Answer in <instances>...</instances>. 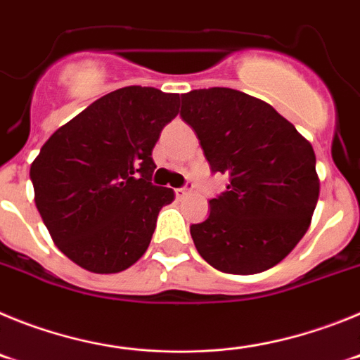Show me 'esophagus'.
Here are the masks:
<instances>
[{"mask_svg": "<svg viewBox=\"0 0 360 360\" xmlns=\"http://www.w3.org/2000/svg\"><path fill=\"white\" fill-rule=\"evenodd\" d=\"M191 189H193V184L187 182L184 187H176V189H174V195H176V198H184Z\"/></svg>", "mask_w": 360, "mask_h": 360, "instance_id": "obj_1", "label": "esophagus"}]
</instances>
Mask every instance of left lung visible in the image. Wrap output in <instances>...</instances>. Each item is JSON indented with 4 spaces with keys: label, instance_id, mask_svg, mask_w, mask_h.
Returning <instances> with one entry per match:
<instances>
[{
    "label": "left lung",
    "instance_id": "8db88e82",
    "mask_svg": "<svg viewBox=\"0 0 360 360\" xmlns=\"http://www.w3.org/2000/svg\"><path fill=\"white\" fill-rule=\"evenodd\" d=\"M180 117L198 136L211 173L229 176L191 225L216 270L249 276L278 265L308 231L319 198L316 153L270 104L231 88L182 95Z\"/></svg>",
    "mask_w": 360,
    "mask_h": 360
}]
</instances>
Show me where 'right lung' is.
Returning a JSON list of instances; mask_svg holds the SVG:
<instances>
[{"mask_svg":"<svg viewBox=\"0 0 360 360\" xmlns=\"http://www.w3.org/2000/svg\"><path fill=\"white\" fill-rule=\"evenodd\" d=\"M178 94L126 86L82 110L30 165L36 205L53 243L82 269L111 274L148 250L158 212L174 200L153 186V148L178 115Z\"/></svg>","mask_w":360,"mask_h":360,"instance_id":"obj_1","label":"right lung"}]
</instances>
